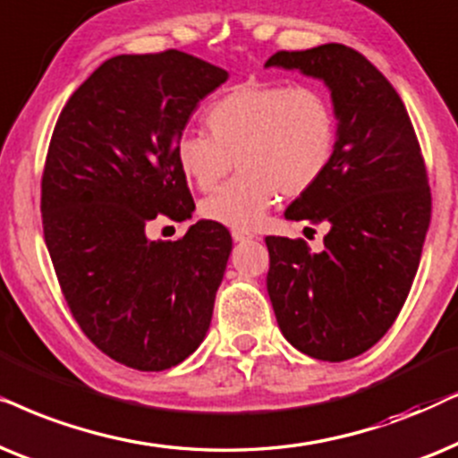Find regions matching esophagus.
<instances>
[{
	"label": "esophagus",
	"mask_w": 458,
	"mask_h": 458,
	"mask_svg": "<svg viewBox=\"0 0 458 458\" xmlns=\"http://www.w3.org/2000/svg\"><path fill=\"white\" fill-rule=\"evenodd\" d=\"M233 239H234L236 242H245V241L255 239V234L247 233V230H233Z\"/></svg>",
	"instance_id": "obj_1"
}]
</instances>
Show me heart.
<instances>
[{
    "label": "heart",
    "instance_id": "heart-1",
    "mask_svg": "<svg viewBox=\"0 0 458 458\" xmlns=\"http://www.w3.org/2000/svg\"><path fill=\"white\" fill-rule=\"evenodd\" d=\"M207 133H182L175 142L180 174L211 191L234 165L239 175L200 203L203 217L236 230L255 228L280 192L312 191L337 150V114L314 85L245 83L217 98L205 114Z\"/></svg>",
    "mask_w": 458,
    "mask_h": 458
}]
</instances>
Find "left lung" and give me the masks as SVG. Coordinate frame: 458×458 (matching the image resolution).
Masks as SVG:
<instances>
[{"mask_svg": "<svg viewBox=\"0 0 458 458\" xmlns=\"http://www.w3.org/2000/svg\"><path fill=\"white\" fill-rule=\"evenodd\" d=\"M266 66L300 71L331 89L337 150L284 217L327 224L325 249L266 236L267 295L284 339L310 358L344 362L389 331L417 274L431 192L411 117L394 85L341 44L276 52Z\"/></svg>", "mask_w": 458, "mask_h": 458, "instance_id": "8db88e82", "label": "left lung"}]
</instances>
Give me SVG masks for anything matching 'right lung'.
Masks as SVG:
<instances>
[{
  "label": "right lung",
  "mask_w": 458,
  "mask_h": 458,
  "mask_svg": "<svg viewBox=\"0 0 458 458\" xmlns=\"http://www.w3.org/2000/svg\"><path fill=\"white\" fill-rule=\"evenodd\" d=\"M225 79L186 52L121 54L79 85L54 127L41 178L47 251L77 325L130 369H172L209 331L230 233L200 219L178 241H150L146 224L192 217L175 142Z\"/></svg>",
  "instance_id": "right-lung-1"
}]
</instances>
